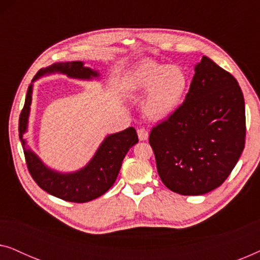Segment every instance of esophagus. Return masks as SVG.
Masks as SVG:
<instances>
[{
    "label": "esophagus",
    "instance_id": "34e87169",
    "mask_svg": "<svg viewBox=\"0 0 260 260\" xmlns=\"http://www.w3.org/2000/svg\"><path fill=\"white\" fill-rule=\"evenodd\" d=\"M137 135H138V138H140V141H147L149 138L148 130L143 129V127H141V129L137 130Z\"/></svg>",
    "mask_w": 260,
    "mask_h": 260
}]
</instances>
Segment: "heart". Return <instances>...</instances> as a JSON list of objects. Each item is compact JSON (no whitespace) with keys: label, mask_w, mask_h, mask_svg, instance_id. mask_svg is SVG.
<instances>
[{"label":"heart","mask_w":260,"mask_h":260,"mask_svg":"<svg viewBox=\"0 0 260 260\" xmlns=\"http://www.w3.org/2000/svg\"><path fill=\"white\" fill-rule=\"evenodd\" d=\"M187 85V74L180 66L165 65L150 59L138 63L127 77L131 91L148 90L142 110L150 120H162L172 116L183 101Z\"/></svg>","instance_id":"1"}]
</instances>
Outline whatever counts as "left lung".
Masks as SVG:
<instances>
[{
	"instance_id": "1",
	"label": "left lung",
	"mask_w": 260,
	"mask_h": 260,
	"mask_svg": "<svg viewBox=\"0 0 260 260\" xmlns=\"http://www.w3.org/2000/svg\"><path fill=\"white\" fill-rule=\"evenodd\" d=\"M194 70L182 105L149 136L162 182L181 195H202L221 186L246 135L244 95L236 78L207 56Z\"/></svg>"
}]
</instances>
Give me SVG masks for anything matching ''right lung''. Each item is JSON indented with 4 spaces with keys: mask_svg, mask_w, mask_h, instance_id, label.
Masks as SVG:
<instances>
[{
    "mask_svg": "<svg viewBox=\"0 0 260 260\" xmlns=\"http://www.w3.org/2000/svg\"><path fill=\"white\" fill-rule=\"evenodd\" d=\"M53 73L66 74L70 78L84 80H91L99 77L97 71L85 67L83 61L56 62L39 71L28 87L26 101L19 120V135L26 163L31 177L38 183V186L48 194L70 202H78V204L88 202L105 194L112 187L118 176L126 152L137 143L138 137L136 130L133 126L120 133L109 135L99 145L91 161L84 168L74 173H59L48 168L39 158V156L31 151L30 148H28L23 134L27 131L28 126L33 81L46 74Z\"/></svg>",
    "mask_w": 260,
    "mask_h": 260,
    "instance_id": "1",
    "label": "right lung"
}]
</instances>
